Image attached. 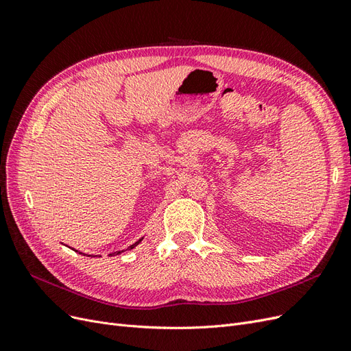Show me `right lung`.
I'll return each mask as SVG.
<instances>
[{
    "instance_id": "right-lung-1",
    "label": "right lung",
    "mask_w": 351,
    "mask_h": 351,
    "mask_svg": "<svg viewBox=\"0 0 351 351\" xmlns=\"http://www.w3.org/2000/svg\"><path fill=\"white\" fill-rule=\"evenodd\" d=\"M141 241H143V237H141V239H140V241H137V242H135L134 245H131V246L128 247V250H134V247H135V246H137V245H138V243H140ZM75 252H78V251H75ZM121 252H123V251H118V252H112V254H109V255H110V256H114V255H119ZM78 254H82V252H78ZM83 255H86V254H83ZM88 256H92V255H88Z\"/></svg>"
}]
</instances>
